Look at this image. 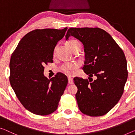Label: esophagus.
<instances>
[{
  "mask_svg": "<svg viewBox=\"0 0 135 135\" xmlns=\"http://www.w3.org/2000/svg\"><path fill=\"white\" fill-rule=\"evenodd\" d=\"M68 83L70 84H73V80L70 77H68Z\"/></svg>",
  "mask_w": 135,
  "mask_h": 135,
  "instance_id": "obj_1",
  "label": "esophagus"
}]
</instances>
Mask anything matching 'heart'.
Returning a JSON list of instances; mask_svg holds the SVG:
<instances>
[{"mask_svg":"<svg viewBox=\"0 0 135 135\" xmlns=\"http://www.w3.org/2000/svg\"><path fill=\"white\" fill-rule=\"evenodd\" d=\"M67 45L68 47L71 49L72 51L77 48H81V44L80 42L76 39H71L68 40L67 42ZM74 65L71 63H65L61 67V70L64 73L68 74H71L73 73V70L74 69Z\"/></svg>","mask_w":135,"mask_h":135,"instance_id":"heart-1","label":"heart"}]
</instances>
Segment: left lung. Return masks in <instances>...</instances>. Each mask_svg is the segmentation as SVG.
<instances>
[{"label": "left lung", "instance_id": "1", "mask_svg": "<svg viewBox=\"0 0 135 135\" xmlns=\"http://www.w3.org/2000/svg\"><path fill=\"white\" fill-rule=\"evenodd\" d=\"M79 39L84 46L85 61L82 67L90 77L74 78L78 107L82 113L100 116L111 110L124 93L128 77L123 51L112 37L99 28H70L65 36Z\"/></svg>", "mask_w": 135, "mask_h": 135}]
</instances>
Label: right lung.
Listing matches in <instances>:
<instances>
[{"instance_id":"right-lung-1","label":"right lung","mask_w":135,"mask_h":135,"mask_svg":"<svg viewBox=\"0 0 135 135\" xmlns=\"http://www.w3.org/2000/svg\"><path fill=\"white\" fill-rule=\"evenodd\" d=\"M67 30H33L22 38L11 55L10 84L22 105L33 114L55 112L67 85L65 74L57 73L50 79L44 75V65L53 62L54 49Z\"/></svg>"}]
</instances>
